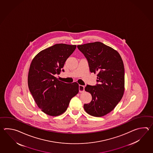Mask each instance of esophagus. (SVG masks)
Segmentation results:
<instances>
[{"label":"esophagus","mask_w":153,"mask_h":153,"mask_svg":"<svg viewBox=\"0 0 153 153\" xmlns=\"http://www.w3.org/2000/svg\"><path fill=\"white\" fill-rule=\"evenodd\" d=\"M79 92L81 93L85 91V86H82V85H79Z\"/></svg>","instance_id":"esophagus-1"}]
</instances>
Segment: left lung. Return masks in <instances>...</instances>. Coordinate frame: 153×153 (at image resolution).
Instances as JSON below:
<instances>
[{"label":"left lung","instance_id":"1","mask_svg":"<svg viewBox=\"0 0 153 153\" xmlns=\"http://www.w3.org/2000/svg\"><path fill=\"white\" fill-rule=\"evenodd\" d=\"M77 47L87 59L90 72L97 73L98 84L87 85L85 88L92 95V101L85 104L84 108L92 116L103 117L113 111L123 96V61L117 51L102 42H90Z\"/></svg>","mask_w":153,"mask_h":153}]
</instances>
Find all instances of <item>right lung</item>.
Returning <instances> with one entry per match:
<instances>
[{
	"label": "right lung",
	"mask_w": 153,
	"mask_h": 153,
	"mask_svg": "<svg viewBox=\"0 0 153 153\" xmlns=\"http://www.w3.org/2000/svg\"><path fill=\"white\" fill-rule=\"evenodd\" d=\"M76 47L57 44L39 52L30 63L28 75L29 91L38 107L50 116L65 113L71 99L79 92L77 82L67 84L55 76L60 74Z\"/></svg>",
	"instance_id": "right-lung-1"
}]
</instances>
